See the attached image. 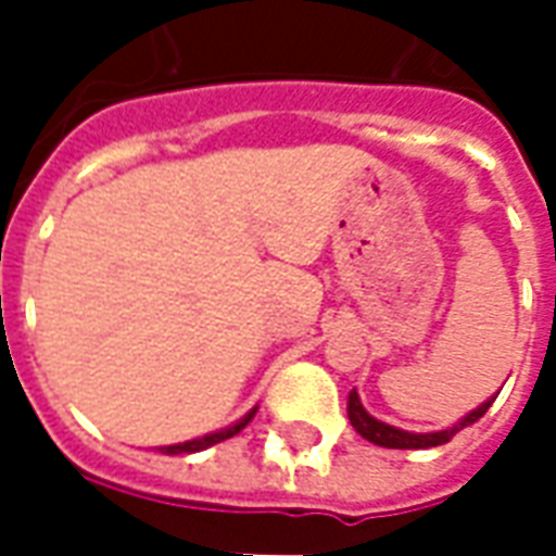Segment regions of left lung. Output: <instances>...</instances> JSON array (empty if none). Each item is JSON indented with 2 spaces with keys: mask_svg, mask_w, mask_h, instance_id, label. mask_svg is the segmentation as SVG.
Instances as JSON below:
<instances>
[{
  "mask_svg": "<svg viewBox=\"0 0 556 556\" xmlns=\"http://www.w3.org/2000/svg\"><path fill=\"white\" fill-rule=\"evenodd\" d=\"M491 402H494V396H491L489 402H482L477 410H470L467 417L458 419V422L450 426V429L422 431V434H417V431L396 429V426H387V422H381V419H375L369 410L363 408L357 390H351L349 419H351V426L357 429V434H363L366 441L378 443V446H390V450H426V446H441V443L453 441L458 431L467 429V426H473V422H477V419L491 408Z\"/></svg>",
  "mask_w": 556,
  "mask_h": 556,
  "instance_id": "1",
  "label": "left lung"
}]
</instances>
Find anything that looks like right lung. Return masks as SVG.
Segmentation results:
<instances>
[{
  "label": "right lung",
  "instance_id": "1",
  "mask_svg": "<svg viewBox=\"0 0 556 556\" xmlns=\"http://www.w3.org/2000/svg\"><path fill=\"white\" fill-rule=\"evenodd\" d=\"M255 417V408L247 414V417H241L235 426H229V429H219V431H211V434H205V438H195V441H184V443H172V446H163L160 453L166 455H178V453H202V450H207V446H214V443L219 441H229V438H235L238 431L250 422V419Z\"/></svg>",
  "mask_w": 556,
  "mask_h": 556
}]
</instances>
